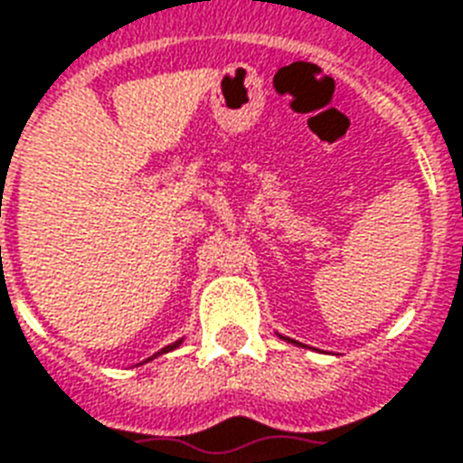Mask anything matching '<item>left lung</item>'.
I'll use <instances>...</instances> for the list:
<instances>
[{
  "mask_svg": "<svg viewBox=\"0 0 463 463\" xmlns=\"http://www.w3.org/2000/svg\"><path fill=\"white\" fill-rule=\"evenodd\" d=\"M284 340H288V337H284Z\"/></svg>",
  "mask_w": 463,
  "mask_h": 463,
  "instance_id": "1",
  "label": "left lung"
}]
</instances>
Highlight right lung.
I'll use <instances>...</instances> for the list:
<instances>
[{
    "label": "right lung",
    "mask_w": 463,
    "mask_h": 463,
    "mask_svg": "<svg viewBox=\"0 0 463 463\" xmlns=\"http://www.w3.org/2000/svg\"><path fill=\"white\" fill-rule=\"evenodd\" d=\"M176 345H179V342H176ZM176 345H172V347H165V349H162V352H169V349H175Z\"/></svg>",
    "instance_id": "1"
}]
</instances>
